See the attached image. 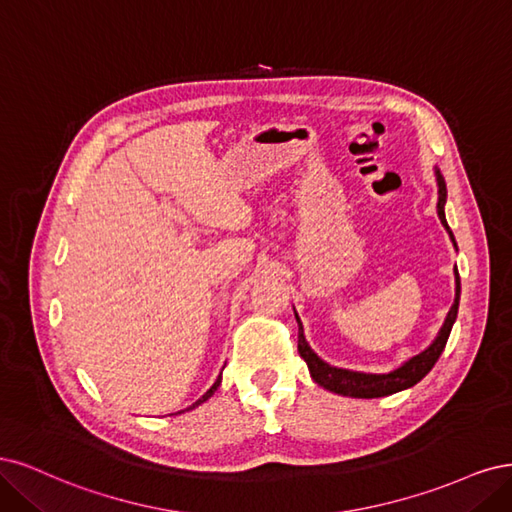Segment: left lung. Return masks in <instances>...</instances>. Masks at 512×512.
Returning a JSON list of instances; mask_svg holds the SVG:
<instances>
[{
	"label": "left lung",
	"instance_id": "1",
	"mask_svg": "<svg viewBox=\"0 0 512 512\" xmlns=\"http://www.w3.org/2000/svg\"><path fill=\"white\" fill-rule=\"evenodd\" d=\"M436 174H438V193H440L438 217H440L442 225L447 227V232L453 238V232H451L449 225H447V219H444V197H447V187H444V180H442L440 172H436ZM453 242H455V238H453ZM455 278H457V298H455V304L449 310V317H447V321H444V325L440 329L438 338L434 340V344L430 346V349H425L423 353H419L417 357H412L410 361H406L402 368L393 370L389 374H364V372H351V370H342V368H332L329 364H325L323 359H319L315 353H312V349L304 340V332H302V327H300L298 329V351H300V355L304 357V361L308 364V370H310L312 378H315V381L321 387L334 391V393H340V395H351V398H383V395H391L395 391H402V389H408L412 385H417L421 378L434 368L438 357L442 355L444 346H447L449 334H451V327H453V323L457 319L459 291H461V287H459V274H455Z\"/></svg>",
	"mask_w": 512,
	"mask_h": 512
}]
</instances>
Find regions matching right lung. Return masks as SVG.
I'll use <instances>...</instances> for the list:
<instances>
[{"label": "right lung", "instance_id": "right-lung-1", "mask_svg": "<svg viewBox=\"0 0 512 512\" xmlns=\"http://www.w3.org/2000/svg\"><path fill=\"white\" fill-rule=\"evenodd\" d=\"M219 385H221V376H219V381H217V383H214V385H212V387H210V389H208V391H206V393L202 395V398H200V400H197V402H195L193 406H189V410H191V408H195L197 404H202V402H206V400L210 398V395H212L214 391H217V387H219Z\"/></svg>", "mask_w": 512, "mask_h": 512}]
</instances>
